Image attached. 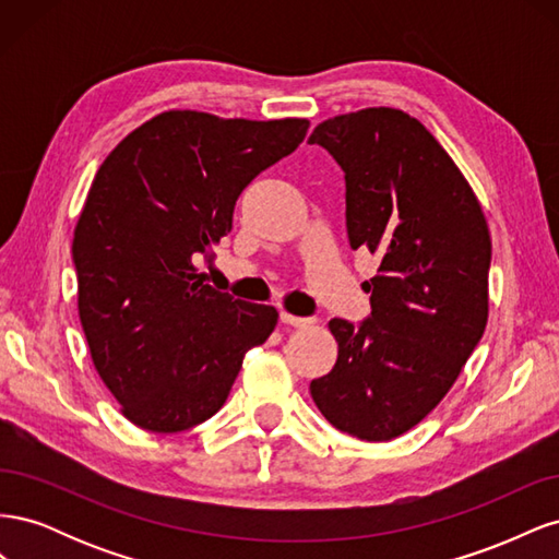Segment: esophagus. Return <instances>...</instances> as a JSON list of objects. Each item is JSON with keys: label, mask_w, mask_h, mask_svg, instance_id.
Returning a JSON list of instances; mask_svg holds the SVG:
<instances>
[{"label": "esophagus", "mask_w": 559, "mask_h": 559, "mask_svg": "<svg viewBox=\"0 0 559 559\" xmlns=\"http://www.w3.org/2000/svg\"><path fill=\"white\" fill-rule=\"evenodd\" d=\"M280 319H282V324H289V326H296V329H302V326H310V324H312V319L296 317V314L286 312V310L280 312Z\"/></svg>", "instance_id": "1"}]
</instances>
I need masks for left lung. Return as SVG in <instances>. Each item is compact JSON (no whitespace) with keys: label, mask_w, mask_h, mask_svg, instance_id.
<instances>
[{"label":"left lung","mask_w":559,"mask_h":559,"mask_svg":"<svg viewBox=\"0 0 559 559\" xmlns=\"http://www.w3.org/2000/svg\"><path fill=\"white\" fill-rule=\"evenodd\" d=\"M308 142L345 173L349 247L380 259L364 284L370 317L329 321L337 359L310 394L335 429L392 441L443 401L483 337L489 228L460 167L411 114H341Z\"/></svg>","instance_id":"left-lung-1"}]
</instances>
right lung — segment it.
<instances>
[{"label": "right lung", "mask_w": 559, "mask_h": 559, "mask_svg": "<svg viewBox=\"0 0 559 559\" xmlns=\"http://www.w3.org/2000/svg\"><path fill=\"white\" fill-rule=\"evenodd\" d=\"M308 118L170 109L99 165L74 228L79 317L91 359L134 427L175 433L228 399L273 306L205 284L198 261L233 228L247 183L306 140Z\"/></svg>", "instance_id": "add662e5"}]
</instances>
